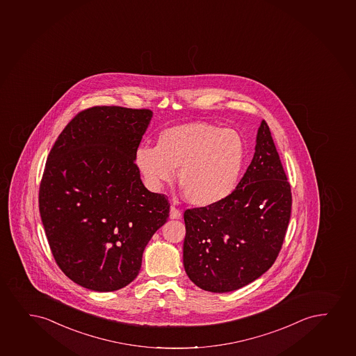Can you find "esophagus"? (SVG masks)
<instances>
[{"label":"esophagus","mask_w":356,"mask_h":356,"mask_svg":"<svg viewBox=\"0 0 356 356\" xmlns=\"http://www.w3.org/2000/svg\"><path fill=\"white\" fill-rule=\"evenodd\" d=\"M180 216H181V211H179L175 206H171V208H170V218L171 219H179Z\"/></svg>","instance_id":"esophagus-1"}]
</instances>
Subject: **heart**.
I'll return each mask as SVG.
<instances>
[{"label": "heart", "instance_id": "b5f03b06", "mask_svg": "<svg viewBox=\"0 0 356 356\" xmlns=\"http://www.w3.org/2000/svg\"><path fill=\"white\" fill-rule=\"evenodd\" d=\"M243 162L241 136L203 122L168 127L159 134L155 147L142 144L135 152L136 166L150 189H161L178 168L185 198L198 207L224 201L234 191Z\"/></svg>", "mask_w": 356, "mask_h": 356}]
</instances>
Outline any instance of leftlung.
Listing matches in <instances>:
<instances>
[{"instance_id":"8db88e82","label":"left lung","mask_w":356,"mask_h":356,"mask_svg":"<svg viewBox=\"0 0 356 356\" xmlns=\"http://www.w3.org/2000/svg\"><path fill=\"white\" fill-rule=\"evenodd\" d=\"M291 186L265 120L237 188L221 201L184 212L183 264L198 288L229 293L273 265L291 216Z\"/></svg>"}]
</instances>
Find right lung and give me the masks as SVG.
Masks as SVG:
<instances>
[{
    "label": "right lung",
    "instance_id": "1",
    "mask_svg": "<svg viewBox=\"0 0 356 356\" xmlns=\"http://www.w3.org/2000/svg\"><path fill=\"white\" fill-rule=\"evenodd\" d=\"M150 109L96 106L78 113L50 150L38 194L55 261L83 288L106 293L138 275L144 248L170 216L135 163Z\"/></svg>",
    "mask_w": 356,
    "mask_h": 356
}]
</instances>
